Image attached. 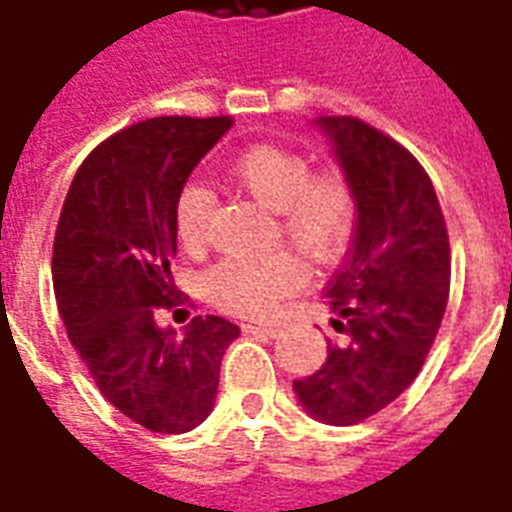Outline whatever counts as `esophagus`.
<instances>
[{
  "label": "esophagus",
  "mask_w": 512,
  "mask_h": 512,
  "mask_svg": "<svg viewBox=\"0 0 512 512\" xmlns=\"http://www.w3.org/2000/svg\"><path fill=\"white\" fill-rule=\"evenodd\" d=\"M244 332L255 334V337H266V340H271V337H277L279 329H277V326H257V323H244Z\"/></svg>",
  "instance_id": "obj_1"
}]
</instances>
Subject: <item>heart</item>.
<instances>
[{"mask_svg": "<svg viewBox=\"0 0 512 512\" xmlns=\"http://www.w3.org/2000/svg\"><path fill=\"white\" fill-rule=\"evenodd\" d=\"M233 189L277 213V230L315 263L332 260L351 233L354 194L340 172L310 175L307 161L271 145L249 147L224 167ZM213 194L200 183L183 186L175 200V235L186 252H202L211 230ZM304 282V266L288 252L227 257L208 271L205 290L222 310L263 318Z\"/></svg>", "mask_w": 512, "mask_h": 512, "instance_id": "b5f03b06", "label": "heart"}]
</instances>
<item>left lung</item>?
Returning a JSON list of instances; mask_svg holds the SVG:
<instances>
[{"instance_id":"1","label":"left lung","mask_w":512,"mask_h":512,"mask_svg":"<svg viewBox=\"0 0 512 512\" xmlns=\"http://www.w3.org/2000/svg\"><path fill=\"white\" fill-rule=\"evenodd\" d=\"M356 202L354 241L326 288L340 343L293 381L310 417L356 425L406 392L425 365L450 296V241L417 158L354 117H318Z\"/></svg>"}]
</instances>
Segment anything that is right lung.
I'll return each mask as SVG.
<instances>
[{
    "instance_id": "add662e5",
    "label": "right lung",
    "mask_w": 512,
    "mask_h": 512,
    "mask_svg": "<svg viewBox=\"0 0 512 512\" xmlns=\"http://www.w3.org/2000/svg\"><path fill=\"white\" fill-rule=\"evenodd\" d=\"M230 126V117H153L109 136L76 172L54 235L68 340L101 395L153 433L205 422L224 351L241 334L219 315H197L183 334L153 315L175 296V200Z\"/></svg>"
}]
</instances>
